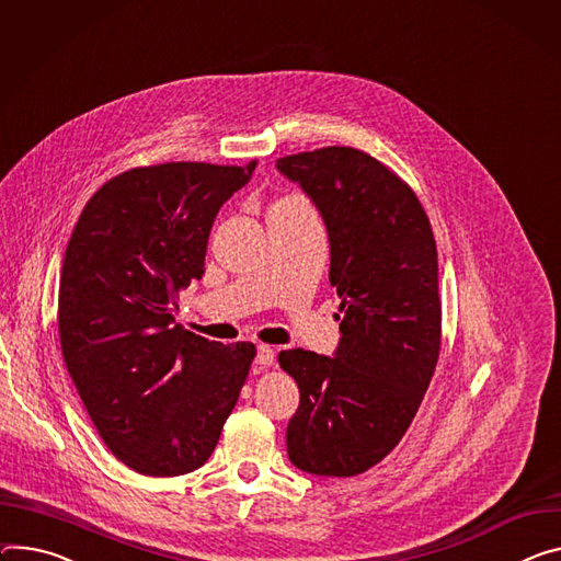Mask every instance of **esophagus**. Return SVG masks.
<instances>
[{"label":"esophagus","mask_w":561,"mask_h":561,"mask_svg":"<svg viewBox=\"0 0 561 561\" xmlns=\"http://www.w3.org/2000/svg\"><path fill=\"white\" fill-rule=\"evenodd\" d=\"M275 363V351L268 344L257 346V355H254V365H260V369L271 367Z\"/></svg>","instance_id":"1"}]
</instances>
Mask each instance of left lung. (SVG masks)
<instances>
[{
	"mask_svg": "<svg viewBox=\"0 0 561 561\" xmlns=\"http://www.w3.org/2000/svg\"><path fill=\"white\" fill-rule=\"evenodd\" d=\"M329 234V282L340 301L331 355L279 353L299 387L286 427L290 463L318 477L363 474L400 443L440 351L438 257L412 187L353 147L277 159Z\"/></svg>",
	"mask_w": 561,
	"mask_h": 561,
	"instance_id": "1",
	"label": "left lung"
}]
</instances>
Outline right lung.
Masks as SVG:
<instances>
[{"label":"right lung","instance_id":"obj_1","mask_svg":"<svg viewBox=\"0 0 561 561\" xmlns=\"http://www.w3.org/2000/svg\"><path fill=\"white\" fill-rule=\"evenodd\" d=\"M254 165L123 172L89 198L67 245L58 329L69 376L100 438L145 477L208 461L257 353L172 316L179 290L203 275L217 213Z\"/></svg>","mask_w":561,"mask_h":561}]
</instances>
